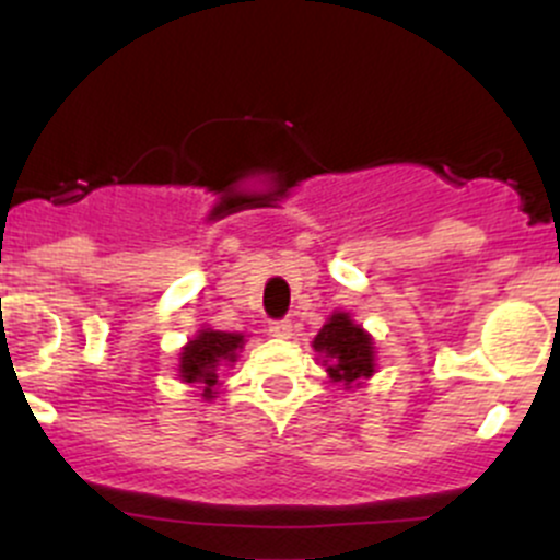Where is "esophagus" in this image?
<instances>
[{
    "label": "esophagus",
    "mask_w": 560,
    "mask_h": 560,
    "mask_svg": "<svg viewBox=\"0 0 560 560\" xmlns=\"http://www.w3.org/2000/svg\"><path fill=\"white\" fill-rule=\"evenodd\" d=\"M268 332L276 338H290L292 336V322L290 319H270Z\"/></svg>",
    "instance_id": "34e87169"
}]
</instances>
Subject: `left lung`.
<instances>
[{
    "mask_svg": "<svg viewBox=\"0 0 560 560\" xmlns=\"http://www.w3.org/2000/svg\"><path fill=\"white\" fill-rule=\"evenodd\" d=\"M371 336L360 325H354L347 314H332L319 336L314 338V349L330 358L327 374L332 382L354 385L374 374V347Z\"/></svg>",
    "mask_w": 560,
    "mask_h": 560,
    "instance_id": "1",
    "label": "left lung"
}]
</instances>
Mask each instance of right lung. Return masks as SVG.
<instances>
[{"mask_svg":"<svg viewBox=\"0 0 560 560\" xmlns=\"http://www.w3.org/2000/svg\"><path fill=\"white\" fill-rule=\"evenodd\" d=\"M244 343L241 332L200 330L195 341H189L180 352V380L202 385V395L213 398V387L219 385L217 369L222 363H235V352Z\"/></svg>","mask_w":560,"mask_h":560,"instance_id":"1","label":"right lung"}]
</instances>
